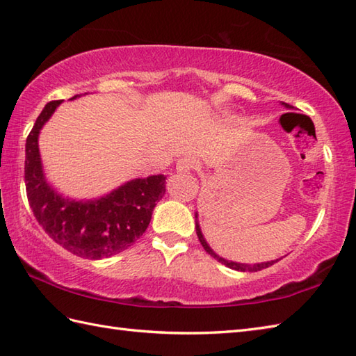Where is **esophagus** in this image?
<instances>
[{"instance_id": "obj_1", "label": "esophagus", "mask_w": 356, "mask_h": 356, "mask_svg": "<svg viewBox=\"0 0 356 356\" xmlns=\"http://www.w3.org/2000/svg\"><path fill=\"white\" fill-rule=\"evenodd\" d=\"M195 166H197V161H195V159H194L193 156H184V157L179 159L176 168H177V171L184 172V171L194 170Z\"/></svg>"}]
</instances>
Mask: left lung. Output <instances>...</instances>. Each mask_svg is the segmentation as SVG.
Returning <instances> with one entry per match:
<instances>
[{
  "instance_id": "left-lung-1",
  "label": "left lung",
  "mask_w": 356,
  "mask_h": 356,
  "mask_svg": "<svg viewBox=\"0 0 356 356\" xmlns=\"http://www.w3.org/2000/svg\"><path fill=\"white\" fill-rule=\"evenodd\" d=\"M284 107L289 108V105L284 104ZM195 217H197V216H195ZM195 231H197V237H199V240H200V243H202L203 249H205V251H207L211 257H214V259H216L217 261H220L222 264H225V266H228V268H231V269L241 270V272H257V270H261V269H264V268H269V266H272V264L278 261V260H274V261H266V263H259V264H245V263L228 261V260L222 259V257H218V255L213 251V249H211V248L208 246L205 238H203V236H202V231H200V228H199V223H197V222H195Z\"/></svg>"
}]
</instances>
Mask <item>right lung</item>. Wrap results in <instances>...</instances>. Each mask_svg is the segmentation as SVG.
<instances>
[{
    "instance_id": "1",
    "label": "right lung",
    "mask_w": 356,
    "mask_h": 356,
    "mask_svg": "<svg viewBox=\"0 0 356 356\" xmlns=\"http://www.w3.org/2000/svg\"><path fill=\"white\" fill-rule=\"evenodd\" d=\"M61 102L45 105L27 136L24 179L29 205L47 236L67 251L90 260L107 259L125 251L147 231L156 203L165 194L166 177L157 174L134 179L97 200L74 202L56 194L45 182L38 136Z\"/></svg>"
}]
</instances>
